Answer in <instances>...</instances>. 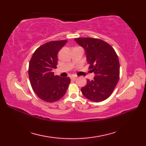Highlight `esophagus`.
I'll return each instance as SVG.
<instances>
[{
    "label": "esophagus",
    "mask_w": 146,
    "mask_h": 146,
    "mask_svg": "<svg viewBox=\"0 0 146 146\" xmlns=\"http://www.w3.org/2000/svg\"><path fill=\"white\" fill-rule=\"evenodd\" d=\"M70 78H71V80H73V81H75V80L77 78H76V76H72L70 77Z\"/></svg>",
    "instance_id": "esophagus-1"
}]
</instances>
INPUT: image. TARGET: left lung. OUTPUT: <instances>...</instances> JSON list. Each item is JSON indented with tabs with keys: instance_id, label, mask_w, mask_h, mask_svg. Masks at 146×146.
Here are the masks:
<instances>
[{
	"instance_id": "8db88e82",
	"label": "left lung",
	"mask_w": 146,
	"mask_h": 146,
	"mask_svg": "<svg viewBox=\"0 0 146 146\" xmlns=\"http://www.w3.org/2000/svg\"><path fill=\"white\" fill-rule=\"evenodd\" d=\"M85 49L88 68L95 73L93 80H87L81 91L91 101L106 100L112 94L119 80L120 63L114 49L103 40L92 38H75Z\"/></svg>"
}]
</instances>
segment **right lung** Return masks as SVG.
<instances>
[{
  "label": "right lung",
  "mask_w": 146,
  "mask_h": 146,
  "mask_svg": "<svg viewBox=\"0 0 146 146\" xmlns=\"http://www.w3.org/2000/svg\"><path fill=\"white\" fill-rule=\"evenodd\" d=\"M67 40L52 41L39 46L34 52L29 64V78L33 91L46 102L58 101L66 94L70 83L69 77L54 75L53 68L58 64V53Z\"/></svg>",
  "instance_id": "right-lung-1"
}]
</instances>
